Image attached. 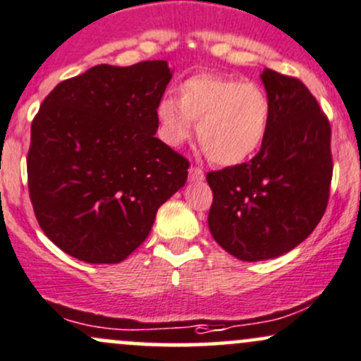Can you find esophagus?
Masks as SVG:
<instances>
[{"mask_svg": "<svg viewBox=\"0 0 361 361\" xmlns=\"http://www.w3.org/2000/svg\"><path fill=\"white\" fill-rule=\"evenodd\" d=\"M188 178H190V181H202L204 171L200 168H195V166H192L190 171H188Z\"/></svg>", "mask_w": 361, "mask_h": 361, "instance_id": "obj_1", "label": "esophagus"}]
</instances>
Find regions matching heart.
<instances>
[{
  "instance_id": "1",
  "label": "heart",
  "mask_w": 361,
  "mask_h": 361,
  "mask_svg": "<svg viewBox=\"0 0 361 361\" xmlns=\"http://www.w3.org/2000/svg\"><path fill=\"white\" fill-rule=\"evenodd\" d=\"M162 138L178 147L197 123V138L207 157L219 166H238L263 147L270 131L271 102L256 82L233 75L199 74L178 86V100L157 104Z\"/></svg>"
}]
</instances>
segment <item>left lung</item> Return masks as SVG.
<instances>
[{
    "mask_svg": "<svg viewBox=\"0 0 361 361\" xmlns=\"http://www.w3.org/2000/svg\"><path fill=\"white\" fill-rule=\"evenodd\" d=\"M271 123L249 162L211 171V235L242 261L279 257L317 228L332 181L331 124L299 79L264 69Z\"/></svg>",
    "mask_w": 361,
    "mask_h": 361,
    "instance_id": "left-lung-1",
    "label": "left lung"
}]
</instances>
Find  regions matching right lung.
I'll list each match as a JSON object with an SVG mask.
<instances>
[{"label": "right lung", "instance_id": "1", "mask_svg": "<svg viewBox=\"0 0 361 361\" xmlns=\"http://www.w3.org/2000/svg\"><path fill=\"white\" fill-rule=\"evenodd\" d=\"M166 60L102 63L66 79L30 126L27 183L48 238L79 261L121 263L149 237L190 162L155 133Z\"/></svg>", "mask_w": 361, "mask_h": 361}]
</instances>
